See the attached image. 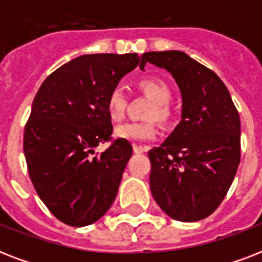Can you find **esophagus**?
Masks as SVG:
<instances>
[{"mask_svg": "<svg viewBox=\"0 0 262 262\" xmlns=\"http://www.w3.org/2000/svg\"><path fill=\"white\" fill-rule=\"evenodd\" d=\"M133 151H135L136 154H143V152L148 151V148L143 147V145H137V144H133Z\"/></svg>", "mask_w": 262, "mask_h": 262, "instance_id": "1", "label": "esophagus"}]
</instances>
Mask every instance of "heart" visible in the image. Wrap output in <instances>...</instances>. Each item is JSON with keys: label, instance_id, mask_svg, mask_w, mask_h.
<instances>
[{"label": "heart", "instance_id": "b5f03b06", "mask_svg": "<svg viewBox=\"0 0 262 262\" xmlns=\"http://www.w3.org/2000/svg\"><path fill=\"white\" fill-rule=\"evenodd\" d=\"M140 88L155 102L151 110L148 111V118H155L162 122L168 121L171 117L170 108L167 106L171 100V90L167 84L158 77H147L140 81ZM126 103V94L121 85H117L110 91L106 100V108L113 121H119L123 118ZM156 135H158V127L152 121L126 122L115 129V136L126 141H147L155 139Z\"/></svg>", "mask_w": 262, "mask_h": 262}]
</instances>
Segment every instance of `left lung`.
<instances>
[{
	"instance_id": "8db88e82",
	"label": "left lung",
	"mask_w": 262,
	"mask_h": 262,
	"mask_svg": "<svg viewBox=\"0 0 262 262\" xmlns=\"http://www.w3.org/2000/svg\"><path fill=\"white\" fill-rule=\"evenodd\" d=\"M147 62L170 72L182 95L181 122L148 152L151 193L167 216L199 222L219 207L236 174L239 114L219 76L183 51L144 53Z\"/></svg>"
}]
</instances>
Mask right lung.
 Instances as JSON below:
<instances>
[{
  "instance_id": "right-lung-1",
  "label": "right lung",
  "mask_w": 262,
  "mask_h": 262,
  "mask_svg": "<svg viewBox=\"0 0 262 262\" xmlns=\"http://www.w3.org/2000/svg\"><path fill=\"white\" fill-rule=\"evenodd\" d=\"M140 62L132 54H87L53 72L35 95L24 130V155L35 190L62 223L84 227L102 217L118 193L133 154L115 140L107 96Z\"/></svg>"
}]
</instances>
